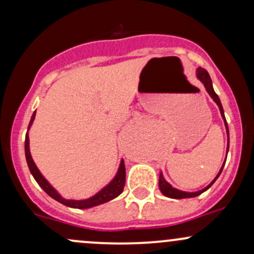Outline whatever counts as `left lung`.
Instances as JSON below:
<instances>
[{
    "label": "left lung",
    "mask_w": 254,
    "mask_h": 254,
    "mask_svg": "<svg viewBox=\"0 0 254 254\" xmlns=\"http://www.w3.org/2000/svg\"><path fill=\"white\" fill-rule=\"evenodd\" d=\"M197 77L199 78L200 81H202L203 84H204V87H205L206 92L209 93V95H210V97L212 98V100H214L215 103L217 104L218 109H220L221 116H222V118H223V121H224V125H226L227 135H228V145H227V153H228V148H229V130H228V124H227L226 117H224V112H223L222 104H221L220 98L217 97V94H216V93H215L214 88H212L211 78H210V76H209L208 71H206L205 69H203V68H198V69H197ZM224 164H226V161L223 162L222 167H221V170H220V172H218V174L216 176V178H215V179L212 180V182H211L210 184H209V185L206 186L205 189H203V190L197 191V192H184V191H179V190H177V189L172 188L171 184H168L167 182H166L165 178H164V176H162V173H161V174H160V179H159V188H160V191H161L162 193H164L166 197L176 198V199H182V198H191V197H197V196H199V194H200V193H203L204 191L208 190V189L210 188V186L212 185V184L215 183V180H216L217 178L220 177L221 172H222V170H223V166H224Z\"/></svg>",
    "instance_id": "1"
}]
</instances>
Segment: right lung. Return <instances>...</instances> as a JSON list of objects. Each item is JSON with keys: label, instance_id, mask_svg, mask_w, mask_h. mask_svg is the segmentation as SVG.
<instances>
[{"label": "right lung", "instance_id": "1", "mask_svg": "<svg viewBox=\"0 0 254 254\" xmlns=\"http://www.w3.org/2000/svg\"><path fill=\"white\" fill-rule=\"evenodd\" d=\"M34 117H36V112L32 115L31 122L30 124H28V129H30L32 123H33ZM25 154H26V160H27L28 168H30L32 176H33L34 179H36V182L39 184L40 188H42L43 190L49 194V196L66 206H70V208H77V209H88V208H92V206L99 205V204L109 202V200L119 196V194L123 192V189L125 185V165L123 160H122L121 166H119V170L117 172V174H116V177L113 178V180L109 184V185L105 186L103 190L99 191L95 196L90 197L88 199L72 200V199H64V198L61 197L60 193L52 188L50 184L48 183V180L42 176V173H40L39 170L37 168V166L34 164L33 159H32L31 153H30V139H28V133H26Z\"/></svg>", "mask_w": 254, "mask_h": 254}]
</instances>
